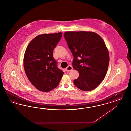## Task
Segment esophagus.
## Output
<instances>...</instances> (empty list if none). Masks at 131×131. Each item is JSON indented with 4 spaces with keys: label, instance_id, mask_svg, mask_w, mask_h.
Listing matches in <instances>:
<instances>
[{
    "label": "esophagus",
    "instance_id": "1",
    "mask_svg": "<svg viewBox=\"0 0 131 131\" xmlns=\"http://www.w3.org/2000/svg\"><path fill=\"white\" fill-rule=\"evenodd\" d=\"M72 69L73 67L71 66H70V65H69L68 67L66 68V71H67V72H69V71H71V70H72Z\"/></svg>",
    "mask_w": 131,
    "mask_h": 131
}]
</instances>
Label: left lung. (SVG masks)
Masks as SVG:
<instances>
[{
  "label": "left lung",
  "instance_id": "obj_1",
  "mask_svg": "<svg viewBox=\"0 0 131 131\" xmlns=\"http://www.w3.org/2000/svg\"><path fill=\"white\" fill-rule=\"evenodd\" d=\"M64 37L74 57L73 67L79 73L75 85L85 91L94 89L108 68L109 55L104 41L96 33L88 31H68Z\"/></svg>",
  "mask_w": 131,
  "mask_h": 131
}]
</instances>
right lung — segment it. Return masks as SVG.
Masks as SVG:
<instances>
[{
    "instance_id": "right-lung-1",
    "label": "right lung",
    "mask_w": 131,
    "mask_h": 131,
    "mask_svg": "<svg viewBox=\"0 0 131 131\" xmlns=\"http://www.w3.org/2000/svg\"><path fill=\"white\" fill-rule=\"evenodd\" d=\"M63 34H43L35 37L28 46L24 67L29 81L36 88L49 92L58 85L63 74L53 56V49Z\"/></svg>"
}]
</instances>
